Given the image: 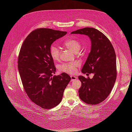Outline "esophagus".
<instances>
[{
    "label": "esophagus",
    "mask_w": 132,
    "mask_h": 132,
    "mask_svg": "<svg viewBox=\"0 0 132 132\" xmlns=\"http://www.w3.org/2000/svg\"><path fill=\"white\" fill-rule=\"evenodd\" d=\"M70 78H71V81H72L73 80H75L77 79L78 78L76 77V76H73V75H71L70 76Z\"/></svg>",
    "instance_id": "esophagus-1"
}]
</instances>
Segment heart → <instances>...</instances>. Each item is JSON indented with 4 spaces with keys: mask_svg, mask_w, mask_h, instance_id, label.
<instances>
[{
    "mask_svg": "<svg viewBox=\"0 0 132 132\" xmlns=\"http://www.w3.org/2000/svg\"><path fill=\"white\" fill-rule=\"evenodd\" d=\"M63 46L67 48L76 53L81 48V43L78 39L74 38L67 39L64 42ZM50 54L51 58L54 61H58L60 59V51L55 46H51L50 48ZM79 66V63L77 62L64 63L58 67L59 70L62 73L73 74L75 73L77 68Z\"/></svg>",
    "mask_w": 132,
    "mask_h": 132,
    "instance_id": "obj_1",
    "label": "heart"
}]
</instances>
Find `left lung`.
<instances>
[{"label":"left lung","instance_id":"8db88e82","mask_svg":"<svg viewBox=\"0 0 132 132\" xmlns=\"http://www.w3.org/2000/svg\"><path fill=\"white\" fill-rule=\"evenodd\" d=\"M71 34L88 36L91 48L81 72L94 74L90 79L79 76L81 86L79 89V97L89 105H97L109 96L117 77L116 56L114 48L106 36L98 30L85 27Z\"/></svg>","mask_w":132,"mask_h":132}]
</instances>
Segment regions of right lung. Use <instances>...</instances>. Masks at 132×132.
<instances>
[{
	"mask_svg": "<svg viewBox=\"0 0 132 132\" xmlns=\"http://www.w3.org/2000/svg\"><path fill=\"white\" fill-rule=\"evenodd\" d=\"M66 31L40 28L23 41L18 57V69L26 93L31 100L45 109L61 102L71 78L65 73L53 76L56 68L50 54L52 44Z\"/></svg>",
	"mask_w": 132,
	"mask_h": 132,
	"instance_id": "1",
	"label": "right lung"
}]
</instances>
